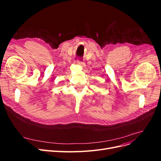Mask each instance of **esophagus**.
Returning a JSON list of instances; mask_svg holds the SVG:
<instances>
[{
  "instance_id": "obj_1",
  "label": "esophagus",
  "mask_w": 161,
  "mask_h": 161,
  "mask_svg": "<svg viewBox=\"0 0 161 161\" xmlns=\"http://www.w3.org/2000/svg\"><path fill=\"white\" fill-rule=\"evenodd\" d=\"M76 64H78L81 66H82V67L85 66V62H82V61H80V60H78L76 61Z\"/></svg>"
}]
</instances>
